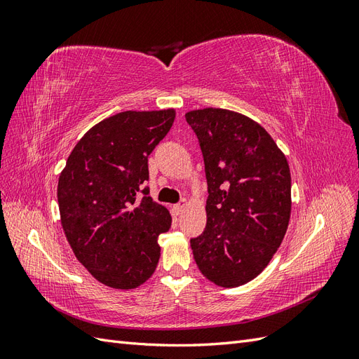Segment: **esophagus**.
Returning <instances> with one entry per match:
<instances>
[{
    "instance_id": "obj_1",
    "label": "esophagus",
    "mask_w": 359,
    "mask_h": 359,
    "mask_svg": "<svg viewBox=\"0 0 359 359\" xmlns=\"http://www.w3.org/2000/svg\"><path fill=\"white\" fill-rule=\"evenodd\" d=\"M187 201L186 199H182L180 203H177V205H173V212H175L177 215H180L184 210H186L187 208Z\"/></svg>"
}]
</instances>
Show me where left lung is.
Segmentation results:
<instances>
[{
	"label": "left lung",
	"instance_id": "8db88e82",
	"mask_svg": "<svg viewBox=\"0 0 359 359\" xmlns=\"http://www.w3.org/2000/svg\"><path fill=\"white\" fill-rule=\"evenodd\" d=\"M186 119L199 139L210 193L205 231L190 240L194 260L217 286L245 285L266 268L287 231V160L243 114L205 107Z\"/></svg>",
	"mask_w": 359,
	"mask_h": 359
}]
</instances>
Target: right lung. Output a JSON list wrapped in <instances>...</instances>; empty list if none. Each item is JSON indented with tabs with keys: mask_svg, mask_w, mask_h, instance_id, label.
Returning a JSON list of instances; mask_svg holds the SVG:
<instances>
[{
	"mask_svg": "<svg viewBox=\"0 0 359 359\" xmlns=\"http://www.w3.org/2000/svg\"><path fill=\"white\" fill-rule=\"evenodd\" d=\"M173 119L175 109L106 118L82 136L60 173L64 233L76 259L109 287L135 289L157 268L158 235L169 231L172 217L142 184L149 178L148 156Z\"/></svg>",
	"mask_w": 359,
	"mask_h": 359,
	"instance_id": "right-lung-1",
	"label": "right lung"
}]
</instances>
